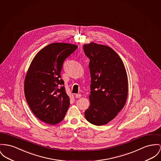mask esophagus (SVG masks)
<instances>
[{
    "instance_id": "esophagus-1",
    "label": "esophagus",
    "mask_w": 161,
    "mask_h": 161,
    "mask_svg": "<svg viewBox=\"0 0 161 161\" xmlns=\"http://www.w3.org/2000/svg\"><path fill=\"white\" fill-rule=\"evenodd\" d=\"M75 97L76 98H80L81 97V95L80 94H75Z\"/></svg>"
}]
</instances>
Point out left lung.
<instances>
[{"instance_id":"obj_1","label":"left lung","mask_w":161,"mask_h":161,"mask_svg":"<svg viewBox=\"0 0 161 161\" xmlns=\"http://www.w3.org/2000/svg\"><path fill=\"white\" fill-rule=\"evenodd\" d=\"M83 48L90 59L91 75L90 104L85 117L94 125H104L115 118L126 103V71L120 57L110 47L92 42Z\"/></svg>"}]
</instances>
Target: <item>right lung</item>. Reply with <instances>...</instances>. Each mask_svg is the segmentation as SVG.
Listing matches in <instances>:
<instances>
[{
	"mask_svg": "<svg viewBox=\"0 0 161 161\" xmlns=\"http://www.w3.org/2000/svg\"><path fill=\"white\" fill-rule=\"evenodd\" d=\"M77 46L50 44L33 59L24 81V94L33 114L43 122L56 125L62 121L69 106L61 70L64 60Z\"/></svg>",
	"mask_w": 161,
	"mask_h": 161,
	"instance_id": "right-lung-1",
	"label": "right lung"
}]
</instances>
